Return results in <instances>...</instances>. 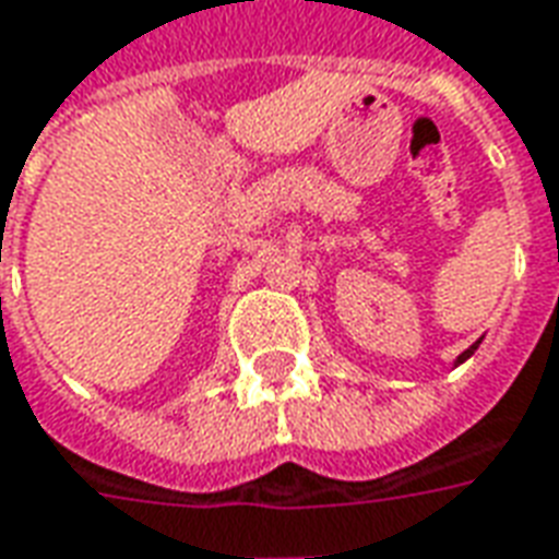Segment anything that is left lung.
I'll return each mask as SVG.
<instances>
[{
  "mask_svg": "<svg viewBox=\"0 0 559 559\" xmlns=\"http://www.w3.org/2000/svg\"><path fill=\"white\" fill-rule=\"evenodd\" d=\"M478 345H481V338H478V342H475V345H472V347H466V350H463V354H460V357H456L454 366H460V362H463V360H469L472 354H475V350H478Z\"/></svg>",
  "mask_w": 559,
  "mask_h": 559,
  "instance_id": "1",
  "label": "left lung"
}]
</instances>
